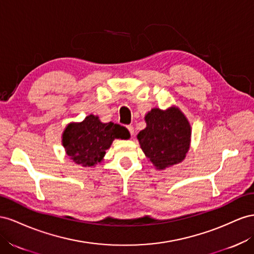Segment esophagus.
Segmentation results:
<instances>
[{"label": "esophagus", "instance_id": "1", "mask_svg": "<svg viewBox=\"0 0 254 254\" xmlns=\"http://www.w3.org/2000/svg\"><path fill=\"white\" fill-rule=\"evenodd\" d=\"M127 129H128V132L131 133V135H134V127H133V126H128Z\"/></svg>", "mask_w": 254, "mask_h": 254}]
</instances>
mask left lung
Segmentation results:
<instances>
[{
  "mask_svg": "<svg viewBox=\"0 0 254 254\" xmlns=\"http://www.w3.org/2000/svg\"><path fill=\"white\" fill-rule=\"evenodd\" d=\"M147 127L137 135L140 148L157 170L184 161L190 147L191 127L177 106L152 108L144 116Z\"/></svg>",
  "mask_w": 254,
  "mask_h": 254,
  "instance_id": "left-lung-1",
  "label": "left lung"
}]
</instances>
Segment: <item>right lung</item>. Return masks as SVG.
<instances>
[{
	"label": "right lung",
	"instance_id": "obj_1",
	"mask_svg": "<svg viewBox=\"0 0 254 254\" xmlns=\"http://www.w3.org/2000/svg\"><path fill=\"white\" fill-rule=\"evenodd\" d=\"M62 143L71 161L82 167H95L103 161L106 150L116 138L127 139L125 127L101 122L98 116L88 115L81 122H70L63 132Z\"/></svg>",
	"mask_w": 254,
	"mask_h": 254
}]
</instances>
